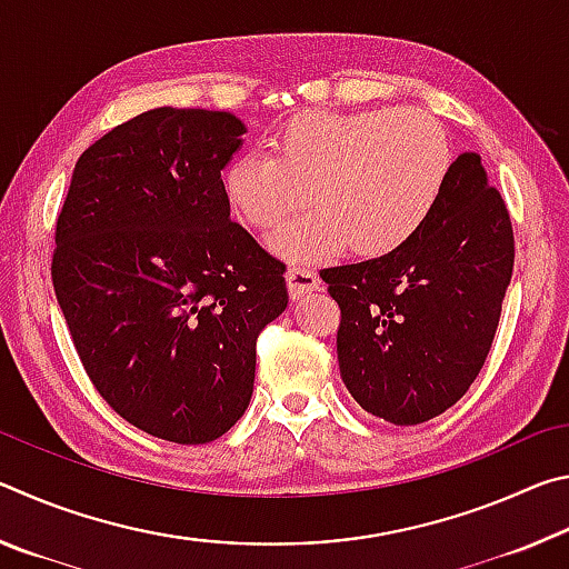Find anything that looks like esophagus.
<instances>
[{
	"instance_id": "34e87169",
	"label": "esophagus",
	"mask_w": 569,
	"mask_h": 569,
	"mask_svg": "<svg viewBox=\"0 0 569 569\" xmlns=\"http://www.w3.org/2000/svg\"><path fill=\"white\" fill-rule=\"evenodd\" d=\"M286 283H288V293H291L293 301H298V298H303L311 291H319L321 278L313 271V268L298 266L286 273Z\"/></svg>"
}]
</instances>
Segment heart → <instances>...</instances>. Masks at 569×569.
Wrapping results in <instances>:
<instances>
[{"label":"heart","instance_id":"b5f03b06","mask_svg":"<svg viewBox=\"0 0 569 569\" xmlns=\"http://www.w3.org/2000/svg\"><path fill=\"white\" fill-rule=\"evenodd\" d=\"M271 156L228 162L223 192L233 213L288 261H329L346 248L359 258L389 256L435 213L455 166L445 124L423 110L303 112L271 134Z\"/></svg>","mask_w":569,"mask_h":569}]
</instances>
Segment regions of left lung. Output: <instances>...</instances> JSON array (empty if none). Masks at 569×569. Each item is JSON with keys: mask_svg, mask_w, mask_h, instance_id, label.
Instances as JSON below:
<instances>
[{"mask_svg": "<svg viewBox=\"0 0 569 569\" xmlns=\"http://www.w3.org/2000/svg\"><path fill=\"white\" fill-rule=\"evenodd\" d=\"M512 266L505 200L465 152L407 246L321 271L341 308V379L359 407L397 427L455 407L492 349Z\"/></svg>", "mask_w": 569, "mask_h": 569, "instance_id": "obj_1", "label": "left lung"}]
</instances>
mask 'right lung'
<instances>
[{
  "mask_svg": "<svg viewBox=\"0 0 569 569\" xmlns=\"http://www.w3.org/2000/svg\"><path fill=\"white\" fill-rule=\"evenodd\" d=\"M230 112L148 110L77 160L52 283L77 356L124 421L176 445L248 409L256 339L286 311V266L230 220Z\"/></svg>",
  "mask_w": 569,
  "mask_h": 569,
  "instance_id": "obj_1",
  "label": "right lung"
}]
</instances>
